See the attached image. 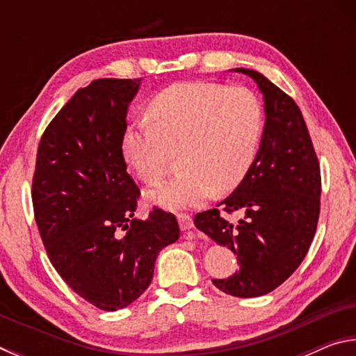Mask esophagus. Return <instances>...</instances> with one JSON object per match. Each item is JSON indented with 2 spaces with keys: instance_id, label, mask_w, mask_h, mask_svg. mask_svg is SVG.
<instances>
[{
  "instance_id": "1",
  "label": "esophagus",
  "mask_w": 356,
  "mask_h": 356,
  "mask_svg": "<svg viewBox=\"0 0 356 356\" xmlns=\"http://www.w3.org/2000/svg\"><path fill=\"white\" fill-rule=\"evenodd\" d=\"M177 220H179V225H180V229H182V231H190V229L193 227L191 215H188V213H179L177 215Z\"/></svg>"
}]
</instances>
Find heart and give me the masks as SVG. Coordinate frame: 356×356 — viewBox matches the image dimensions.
Returning a JSON list of instances; mask_svg holds the SVG:
<instances>
[{"label":"heart","mask_w":356,"mask_h":356,"mask_svg":"<svg viewBox=\"0 0 356 356\" xmlns=\"http://www.w3.org/2000/svg\"><path fill=\"white\" fill-rule=\"evenodd\" d=\"M146 119L124 129L120 152L144 184L159 182L177 152V176L146 193L168 210L196 207L213 191L236 188L254 165L264 131L254 91L209 81L165 88L149 100Z\"/></svg>","instance_id":"1"}]
</instances>
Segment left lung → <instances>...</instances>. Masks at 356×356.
<instances>
[{"label":"left lung","instance_id":"1","mask_svg":"<svg viewBox=\"0 0 356 356\" xmlns=\"http://www.w3.org/2000/svg\"><path fill=\"white\" fill-rule=\"evenodd\" d=\"M257 83L265 127L254 165L218 204L195 215V226L238 261V272L213 284L234 297H261L291 276L314 238L321 213V165L298 105L256 70L236 69ZM221 211L243 218L227 222Z\"/></svg>","mask_w":356,"mask_h":356}]
</instances>
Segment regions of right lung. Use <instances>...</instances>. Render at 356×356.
<instances>
[{
    "label": "right lung",
    "mask_w": 356,
    "mask_h": 356,
    "mask_svg": "<svg viewBox=\"0 0 356 356\" xmlns=\"http://www.w3.org/2000/svg\"><path fill=\"white\" fill-rule=\"evenodd\" d=\"M140 78H102L80 88L40 138L33 207L53 267L95 308L122 309L154 276L155 259L180 236L176 216L154 207L135 220L141 191L120 138Z\"/></svg>",
    "instance_id": "right-lung-1"
}]
</instances>
